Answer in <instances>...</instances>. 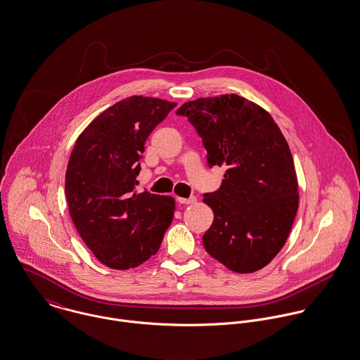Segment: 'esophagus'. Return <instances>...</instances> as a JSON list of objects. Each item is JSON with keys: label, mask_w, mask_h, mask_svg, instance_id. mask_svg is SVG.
<instances>
[{"label": "esophagus", "mask_w": 360, "mask_h": 360, "mask_svg": "<svg viewBox=\"0 0 360 360\" xmlns=\"http://www.w3.org/2000/svg\"><path fill=\"white\" fill-rule=\"evenodd\" d=\"M178 201L181 202V204H195L198 199L195 198V196H191L189 199H184V198H178Z\"/></svg>", "instance_id": "obj_1"}]
</instances>
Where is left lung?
Returning a JSON list of instances; mask_svg holds the SVG:
<instances>
[{"label":"left lung","instance_id":"left-lung-1","mask_svg":"<svg viewBox=\"0 0 360 360\" xmlns=\"http://www.w3.org/2000/svg\"><path fill=\"white\" fill-rule=\"evenodd\" d=\"M176 115L196 128L210 168H226L219 189L202 199L214 211L204 248L233 272L262 269L284 245L298 210L294 161L278 124L235 94L186 102Z\"/></svg>","mask_w":360,"mask_h":360}]
</instances>
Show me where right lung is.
Returning a JSON list of instances; mask_svg holds the SVG:
<instances>
[{
	"mask_svg": "<svg viewBox=\"0 0 360 360\" xmlns=\"http://www.w3.org/2000/svg\"><path fill=\"white\" fill-rule=\"evenodd\" d=\"M176 106L129 96L106 109L76 141L66 169V199L81 239L112 269L135 268L160 247L175 200L135 192L145 142Z\"/></svg>",
	"mask_w": 360,
	"mask_h": 360,
	"instance_id": "obj_1",
	"label": "right lung"
}]
</instances>
